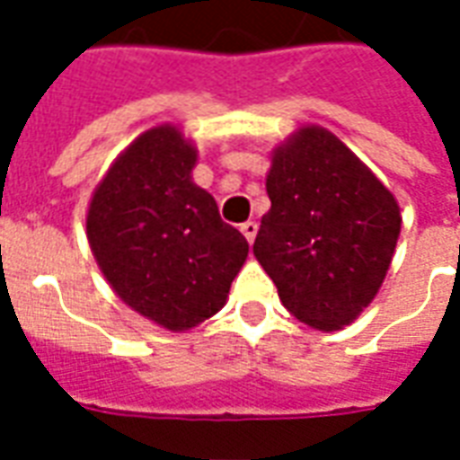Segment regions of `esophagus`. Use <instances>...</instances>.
I'll use <instances>...</instances> for the list:
<instances>
[{"label": "esophagus", "instance_id": "34e87169", "mask_svg": "<svg viewBox=\"0 0 460 460\" xmlns=\"http://www.w3.org/2000/svg\"><path fill=\"white\" fill-rule=\"evenodd\" d=\"M241 234L246 236V241H249V243H253L256 234H259V224H256V221H243V224H241Z\"/></svg>", "mask_w": 460, "mask_h": 460}]
</instances>
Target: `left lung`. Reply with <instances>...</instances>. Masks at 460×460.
<instances>
[{
    "label": "left lung",
    "mask_w": 460,
    "mask_h": 460,
    "mask_svg": "<svg viewBox=\"0 0 460 460\" xmlns=\"http://www.w3.org/2000/svg\"><path fill=\"white\" fill-rule=\"evenodd\" d=\"M270 209L253 253L303 323L338 330L372 303L402 217L392 191L323 128H300L273 155Z\"/></svg>",
    "instance_id": "obj_1"
}]
</instances>
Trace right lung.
Instances as JSON below:
<instances>
[{
    "label": "right lung",
    "mask_w": 460,
    "mask_h": 460,
    "mask_svg": "<svg viewBox=\"0 0 460 460\" xmlns=\"http://www.w3.org/2000/svg\"><path fill=\"white\" fill-rule=\"evenodd\" d=\"M194 162L177 128H152L108 170L85 221L115 293L167 330H190L221 310L249 256L243 234L191 181Z\"/></svg>",
    "instance_id": "add662e5"
}]
</instances>
